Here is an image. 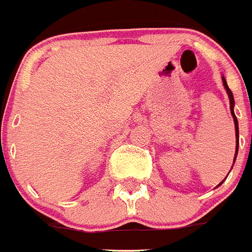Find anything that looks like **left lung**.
Returning a JSON list of instances; mask_svg holds the SVG:
<instances>
[{
  "label": "left lung",
  "instance_id": "left-lung-1",
  "mask_svg": "<svg viewBox=\"0 0 252 252\" xmlns=\"http://www.w3.org/2000/svg\"><path fill=\"white\" fill-rule=\"evenodd\" d=\"M222 83H224V87L225 90H226V92H228V96H229V101H230V113L231 116H233V120H234V127H235V155H234V161H235V156H237V152H238V142H239V131H238V121H237V117H235L234 114V110H233V108H234V98H233V94H231L230 88L228 87V84H226V80H225V78L222 76ZM221 185V183H220ZM219 185V186H220Z\"/></svg>",
  "mask_w": 252,
  "mask_h": 252
}]
</instances>
